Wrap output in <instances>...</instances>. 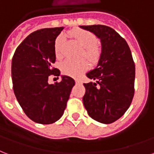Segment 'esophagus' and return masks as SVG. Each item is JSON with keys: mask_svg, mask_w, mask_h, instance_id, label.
Instances as JSON below:
<instances>
[{"mask_svg": "<svg viewBox=\"0 0 154 154\" xmlns=\"http://www.w3.org/2000/svg\"><path fill=\"white\" fill-rule=\"evenodd\" d=\"M75 83H80L81 82L79 80H78V79H75Z\"/></svg>", "mask_w": 154, "mask_h": 154, "instance_id": "34e87169", "label": "esophagus"}]
</instances>
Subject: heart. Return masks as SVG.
<instances>
[{
    "label": "heart",
    "instance_id": "heart-1",
    "mask_svg": "<svg viewBox=\"0 0 154 154\" xmlns=\"http://www.w3.org/2000/svg\"><path fill=\"white\" fill-rule=\"evenodd\" d=\"M70 34L79 44L83 47L82 55L88 58L91 63H96L101 54L100 47L97 45V37L91 32L75 29L70 32ZM65 36L59 34L54 42V53L57 58L63 56V47L65 43ZM88 69V62L85 60L75 61L66 59L61 64V71L67 75L77 77L84 73Z\"/></svg>",
    "mask_w": 154,
    "mask_h": 154
}]
</instances>
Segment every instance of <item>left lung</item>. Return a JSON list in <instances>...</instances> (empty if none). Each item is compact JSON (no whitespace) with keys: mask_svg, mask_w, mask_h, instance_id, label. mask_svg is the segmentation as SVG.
Returning <instances> with one entry per match:
<instances>
[{"mask_svg":"<svg viewBox=\"0 0 154 154\" xmlns=\"http://www.w3.org/2000/svg\"><path fill=\"white\" fill-rule=\"evenodd\" d=\"M101 42V54L96 68L87 77L96 82L83 83V102L88 115L103 124H111L122 116L134 96L135 64L130 48L112 28L103 25L81 26Z\"/></svg>","mask_w":154,"mask_h":154,"instance_id":"left-lung-1","label":"left lung"}]
</instances>
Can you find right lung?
Wrapping results in <instances>:
<instances>
[{"label": "right lung", "mask_w": 154, "mask_h": 154, "mask_svg": "<svg viewBox=\"0 0 154 154\" xmlns=\"http://www.w3.org/2000/svg\"><path fill=\"white\" fill-rule=\"evenodd\" d=\"M63 27L46 28L33 32L24 39L12 60V81L19 104L30 120L42 125L53 124L63 115L73 79L62 75V80L49 84L51 75L59 76L52 67L56 59L54 42Z\"/></svg>", "instance_id": "right-lung-1"}]
</instances>
